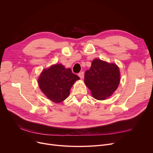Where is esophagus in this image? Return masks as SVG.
Returning <instances> with one entry per match:
<instances>
[{
  "mask_svg": "<svg viewBox=\"0 0 153 153\" xmlns=\"http://www.w3.org/2000/svg\"><path fill=\"white\" fill-rule=\"evenodd\" d=\"M84 72H82V71L81 72H79V76L81 79L84 77Z\"/></svg>",
  "mask_w": 153,
  "mask_h": 153,
  "instance_id": "1",
  "label": "esophagus"
}]
</instances>
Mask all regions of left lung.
<instances>
[{"mask_svg": "<svg viewBox=\"0 0 153 153\" xmlns=\"http://www.w3.org/2000/svg\"><path fill=\"white\" fill-rule=\"evenodd\" d=\"M120 77L119 68L115 64L95 59L91 68L85 72L84 82L95 99L104 100L116 91Z\"/></svg>", "mask_w": 153, "mask_h": 153, "instance_id": "obj_1", "label": "left lung"}]
</instances>
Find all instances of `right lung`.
I'll list each match as a JSON object with an SVG mask.
<instances>
[{
	"label": "right lung",
	"mask_w": 153,
	"mask_h": 153,
	"mask_svg": "<svg viewBox=\"0 0 153 153\" xmlns=\"http://www.w3.org/2000/svg\"><path fill=\"white\" fill-rule=\"evenodd\" d=\"M79 79L70 68H64L62 64H55L43 71L38 79V84L48 99L58 103L68 97L72 85Z\"/></svg>",
	"instance_id": "obj_1"
}]
</instances>
